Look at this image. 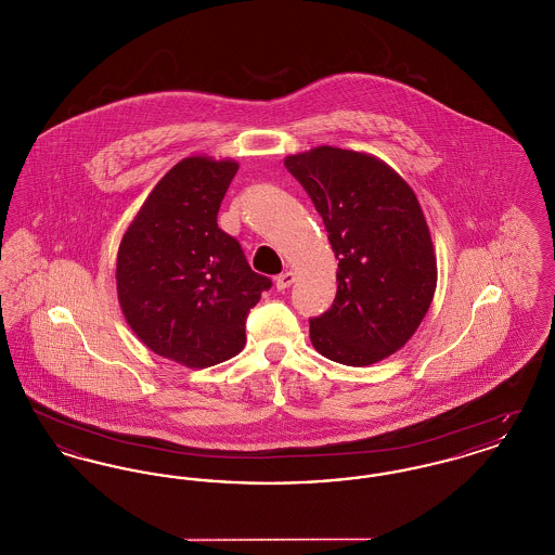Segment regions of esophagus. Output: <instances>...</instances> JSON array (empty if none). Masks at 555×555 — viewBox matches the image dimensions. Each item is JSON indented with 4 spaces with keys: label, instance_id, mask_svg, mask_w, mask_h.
I'll list each match as a JSON object with an SVG mask.
<instances>
[{
    "label": "esophagus",
    "instance_id": "obj_1",
    "mask_svg": "<svg viewBox=\"0 0 555 555\" xmlns=\"http://www.w3.org/2000/svg\"><path fill=\"white\" fill-rule=\"evenodd\" d=\"M293 281H295V274H293L291 270H285V272H281V274L276 276V289H289L291 285H293Z\"/></svg>",
    "mask_w": 555,
    "mask_h": 555
}]
</instances>
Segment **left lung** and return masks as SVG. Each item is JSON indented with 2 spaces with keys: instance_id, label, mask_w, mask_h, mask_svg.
<instances>
[{
  "instance_id": "left-lung-1",
  "label": "left lung",
  "mask_w": 555,
  "mask_h": 555,
  "mask_svg": "<svg viewBox=\"0 0 555 555\" xmlns=\"http://www.w3.org/2000/svg\"><path fill=\"white\" fill-rule=\"evenodd\" d=\"M324 220L337 295L310 320L318 353L345 366L376 364L410 341L437 287V258L416 193L391 166L320 145L285 158Z\"/></svg>"
}]
</instances>
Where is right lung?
I'll use <instances>...</instances> for the list:
<instances>
[{
	"mask_svg": "<svg viewBox=\"0 0 555 555\" xmlns=\"http://www.w3.org/2000/svg\"><path fill=\"white\" fill-rule=\"evenodd\" d=\"M237 170L235 159H181L147 195L118 247L116 289L132 333L186 369L237 356L249 310L272 287L216 222Z\"/></svg>",
	"mask_w": 555,
	"mask_h": 555,
	"instance_id": "obj_1",
	"label": "right lung"
}]
</instances>
